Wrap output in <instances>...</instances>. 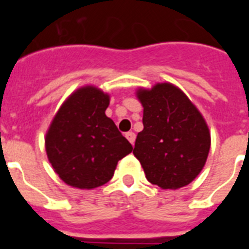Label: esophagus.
Masks as SVG:
<instances>
[{
    "label": "esophagus",
    "instance_id": "1",
    "mask_svg": "<svg viewBox=\"0 0 249 249\" xmlns=\"http://www.w3.org/2000/svg\"><path fill=\"white\" fill-rule=\"evenodd\" d=\"M126 137H127V140H128L132 144L135 143V140H136L135 132H132V131H131V132H127V133H126Z\"/></svg>",
    "mask_w": 249,
    "mask_h": 249
}]
</instances>
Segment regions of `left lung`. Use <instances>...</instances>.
Segmentation results:
<instances>
[{"instance_id":"8db88e82","label":"left lung","mask_w":249,"mask_h":249,"mask_svg":"<svg viewBox=\"0 0 249 249\" xmlns=\"http://www.w3.org/2000/svg\"><path fill=\"white\" fill-rule=\"evenodd\" d=\"M143 129L136 138L133 155L146 178L163 190L190 184L204 167L211 133L203 116L181 89L171 83L141 89Z\"/></svg>"}]
</instances>
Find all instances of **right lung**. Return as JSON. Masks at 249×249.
I'll use <instances>...</instances> for the list:
<instances>
[{"instance_id":"add662e5","label":"right lung","mask_w":249,"mask_h":249,"mask_svg":"<svg viewBox=\"0 0 249 249\" xmlns=\"http://www.w3.org/2000/svg\"><path fill=\"white\" fill-rule=\"evenodd\" d=\"M109 96L93 86L63 102L46 133V152L54 172L68 186L92 190L113 177L117 162L133 147L106 116Z\"/></svg>"}]
</instances>
